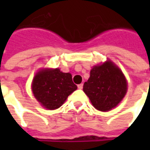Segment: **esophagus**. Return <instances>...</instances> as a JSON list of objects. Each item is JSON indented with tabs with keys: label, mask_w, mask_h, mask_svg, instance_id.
Returning a JSON list of instances; mask_svg holds the SVG:
<instances>
[{
	"label": "esophagus",
	"mask_w": 150,
	"mask_h": 150,
	"mask_svg": "<svg viewBox=\"0 0 150 150\" xmlns=\"http://www.w3.org/2000/svg\"><path fill=\"white\" fill-rule=\"evenodd\" d=\"M83 83H80V84L78 85V88L79 89H82V88H83Z\"/></svg>",
	"instance_id": "esophagus-1"
}]
</instances>
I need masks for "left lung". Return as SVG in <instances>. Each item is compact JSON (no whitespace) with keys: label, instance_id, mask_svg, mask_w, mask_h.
<instances>
[{"label":"left lung","instance_id":"obj_1","mask_svg":"<svg viewBox=\"0 0 150 150\" xmlns=\"http://www.w3.org/2000/svg\"><path fill=\"white\" fill-rule=\"evenodd\" d=\"M83 89L96 109L106 112L116 107L125 96L127 82L120 70L107 61L91 69Z\"/></svg>","mask_w":150,"mask_h":150}]
</instances>
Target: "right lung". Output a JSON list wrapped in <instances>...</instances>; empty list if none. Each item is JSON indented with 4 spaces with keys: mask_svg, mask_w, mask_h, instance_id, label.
<instances>
[{
    "mask_svg": "<svg viewBox=\"0 0 150 150\" xmlns=\"http://www.w3.org/2000/svg\"><path fill=\"white\" fill-rule=\"evenodd\" d=\"M77 89L70 73L59 69L41 71L35 75L32 91L38 101L47 109H56L65 102L69 95Z\"/></svg>",
    "mask_w": 150,
    "mask_h": 150,
    "instance_id": "add662e5",
    "label": "right lung"
}]
</instances>
